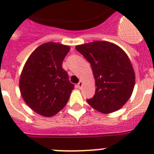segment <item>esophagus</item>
I'll return each mask as SVG.
<instances>
[{
	"label": "esophagus",
	"instance_id": "1",
	"mask_svg": "<svg viewBox=\"0 0 154 154\" xmlns=\"http://www.w3.org/2000/svg\"><path fill=\"white\" fill-rule=\"evenodd\" d=\"M82 85H83V83H82V82L79 81V83L77 84V86H78L79 89H81L82 87Z\"/></svg>",
	"mask_w": 154,
	"mask_h": 154
}]
</instances>
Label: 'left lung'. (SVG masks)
I'll return each mask as SVG.
<instances>
[{"mask_svg":"<svg viewBox=\"0 0 154 154\" xmlns=\"http://www.w3.org/2000/svg\"><path fill=\"white\" fill-rule=\"evenodd\" d=\"M75 49L92 66L96 89L87 102L102 113L116 112L133 93L135 73L130 58L120 47L105 41L79 45Z\"/></svg>","mask_w":154,"mask_h":154,"instance_id":"left-lung-1","label":"left lung"}]
</instances>
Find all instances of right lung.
Returning <instances> with one entry per match:
<instances>
[{
	"label": "right lung",
	"instance_id": "right-lung-1",
	"mask_svg": "<svg viewBox=\"0 0 154 154\" xmlns=\"http://www.w3.org/2000/svg\"><path fill=\"white\" fill-rule=\"evenodd\" d=\"M70 47L47 42L31 53L24 65L19 81L22 98L39 115L53 116L69 101L74 85L69 80L62 62Z\"/></svg>",
	"mask_w": 154,
	"mask_h": 154
}]
</instances>
